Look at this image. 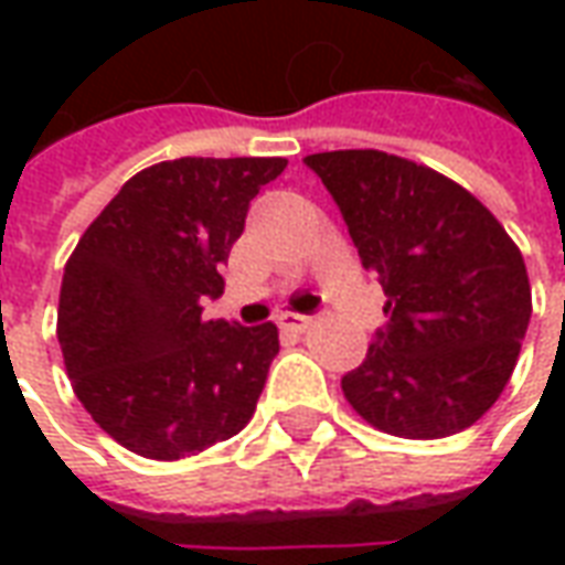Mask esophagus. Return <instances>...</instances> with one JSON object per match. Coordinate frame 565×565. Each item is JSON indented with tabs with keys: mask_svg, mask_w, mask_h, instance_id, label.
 Wrapping results in <instances>:
<instances>
[{
	"mask_svg": "<svg viewBox=\"0 0 565 565\" xmlns=\"http://www.w3.org/2000/svg\"><path fill=\"white\" fill-rule=\"evenodd\" d=\"M308 323H311V318L308 315H296V311H284L281 318H278V327H281L284 332H306Z\"/></svg>",
	"mask_w": 565,
	"mask_h": 565,
	"instance_id": "1",
	"label": "esophagus"
}]
</instances>
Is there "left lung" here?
Returning a JSON list of instances; mask_svg holds the SVG:
<instances>
[{
    "label": "left lung",
    "instance_id": "left-lung-1",
    "mask_svg": "<svg viewBox=\"0 0 565 565\" xmlns=\"http://www.w3.org/2000/svg\"><path fill=\"white\" fill-rule=\"evenodd\" d=\"M306 166L387 294V323L342 379L348 403L403 438L472 426L505 391L533 315L518 245L469 190L412 160L330 150Z\"/></svg>",
    "mask_w": 565,
    "mask_h": 565
}]
</instances>
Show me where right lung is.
I'll return each instance as SVG.
<instances>
[{
  "mask_svg": "<svg viewBox=\"0 0 565 565\" xmlns=\"http://www.w3.org/2000/svg\"><path fill=\"white\" fill-rule=\"evenodd\" d=\"M281 157H181L141 169L81 235L56 339L81 405L124 448L181 460L250 420L278 327L205 320L250 199Z\"/></svg>",
  "mask_w": 565,
  "mask_h": 565,
  "instance_id": "right-lung-1",
  "label": "right lung"
}]
</instances>
